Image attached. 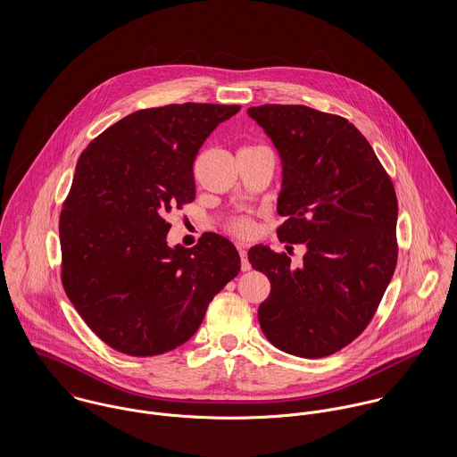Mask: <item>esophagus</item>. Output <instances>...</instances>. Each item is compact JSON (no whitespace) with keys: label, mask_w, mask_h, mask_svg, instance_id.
Here are the masks:
<instances>
[{"label":"esophagus","mask_w":457,"mask_h":457,"mask_svg":"<svg viewBox=\"0 0 457 457\" xmlns=\"http://www.w3.org/2000/svg\"><path fill=\"white\" fill-rule=\"evenodd\" d=\"M237 250H239V255H241V269H243V270H250V269H252V263L248 261L246 245H245V243H237Z\"/></svg>","instance_id":"obj_1"}]
</instances>
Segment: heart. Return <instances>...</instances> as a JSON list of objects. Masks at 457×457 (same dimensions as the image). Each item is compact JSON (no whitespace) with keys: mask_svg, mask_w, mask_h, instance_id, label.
<instances>
[{"mask_svg":"<svg viewBox=\"0 0 457 457\" xmlns=\"http://www.w3.org/2000/svg\"><path fill=\"white\" fill-rule=\"evenodd\" d=\"M232 230L236 234H241V236H248L253 232V223L248 220V218H239L232 223Z\"/></svg>","mask_w":457,"mask_h":457,"instance_id":"b5f03b06","label":"heart"}]
</instances>
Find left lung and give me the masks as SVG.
Segmentation results:
<instances>
[{
    "label": "left lung",
    "mask_w": 457,
    "mask_h": 457,
    "mask_svg": "<svg viewBox=\"0 0 457 457\" xmlns=\"http://www.w3.org/2000/svg\"><path fill=\"white\" fill-rule=\"evenodd\" d=\"M248 116L281 158L279 241L303 243L292 267L285 253L250 248L270 281L259 306L265 337L279 350L326 357L352 343L373 319L397 262V198L366 137L348 120L306 105L250 107Z\"/></svg>",
    "instance_id": "1"
}]
</instances>
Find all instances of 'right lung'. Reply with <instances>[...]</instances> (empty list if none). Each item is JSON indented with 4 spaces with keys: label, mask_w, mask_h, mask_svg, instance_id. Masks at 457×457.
Here are the masks:
<instances>
[{
    "label": "right lung",
    "mask_w": 457,
    "mask_h": 457,
    "mask_svg": "<svg viewBox=\"0 0 457 457\" xmlns=\"http://www.w3.org/2000/svg\"><path fill=\"white\" fill-rule=\"evenodd\" d=\"M239 105L137 111L80 154L60 218L66 295L114 350L151 357L187 343L241 259L220 234L169 246L167 216L195 198L194 162Z\"/></svg>",
    "instance_id": "add662e5"
}]
</instances>
